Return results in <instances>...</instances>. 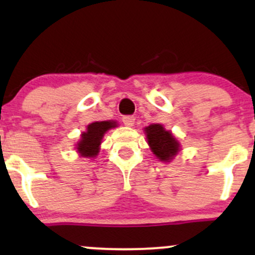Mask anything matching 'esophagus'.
Listing matches in <instances>:
<instances>
[{
  "label": "esophagus",
  "instance_id": "34e87169",
  "mask_svg": "<svg viewBox=\"0 0 255 255\" xmlns=\"http://www.w3.org/2000/svg\"><path fill=\"white\" fill-rule=\"evenodd\" d=\"M122 121H124L125 126H128V127H131V126L134 125V122H135V118L131 115H127V116H124L122 118Z\"/></svg>",
  "mask_w": 255,
  "mask_h": 255
}]
</instances>
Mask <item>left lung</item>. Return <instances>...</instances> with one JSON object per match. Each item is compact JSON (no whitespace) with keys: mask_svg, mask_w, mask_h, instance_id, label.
<instances>
[{"mask_svg":"<svg viewBox=\"0 0 255 255\" xmlns=\"http://www.w3.org/2000/svg\"><path fill=\"white\" fill-rule=\"evenodd\" d=\"M145 131L152 152L162 162H169L172 157L176 156L180 150V144L170 131L163 128L162 125H150L145 128Z\"/></svg>","mask_w":255,"mask_h":255,"instance_id":"obj_1","label":"left lung"}]
</instances>
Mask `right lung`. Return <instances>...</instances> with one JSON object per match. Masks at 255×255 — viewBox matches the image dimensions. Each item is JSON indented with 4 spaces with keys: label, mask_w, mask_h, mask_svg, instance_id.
Here are the masks:
<instances>
[{
    "label": "right lung",
    "mask_w": 255,
    "mask_h": 255,
    "mask_svg": "<svg viewBox=\"0 0 255 255\" xmlns=\"http://www.w3.org/2000/svg\"><path fill=\"white\" fill-rule=\"evenodd\" d=\"M116 127V122L101 121L87 126V130L81 134V140L78 142V151L83 157H95L99 152V145L105 131Z\"/></svg>",
    "instance_id": "add662e5"
}]
</instances>
